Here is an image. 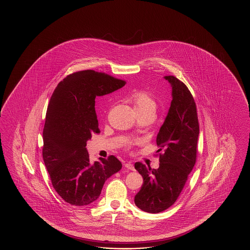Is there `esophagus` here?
Here are the masks:
<instances>
[{
  "label": "esophagus",
  "instance_id": "34e87169",
  "mask_svg": "<svg viewBox=\"0 0 250 250\" xmlns=\"http://www.w3.org/2000/svg\"><path fill=\"white\" fill-rule=\"evenodd\" d=\"M124 165H125V167H126L127 169H128V170H135V169H134V165H133L132 164L130 163V162H127V163H126V164H125Z\"/></svg>",
  "mask_w": 250,
  "mask_h": 250
}]
</instances>
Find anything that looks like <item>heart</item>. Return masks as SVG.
Here are the masks:
<instances>
[{"label": "heart", "mask_w": 250, "mask_h": 250, "mask_svg": "<svg viewBox=\"0 0 250 250\" xmlns=\"http://www.w3.org/2000/svg\"><path fill=\"white\" fill-rule=\"evenodd\" d=\"M131 100L138 113L154 112L157 109V104L154 97L146 91H137L131 95Z\"/></svg>", "instance_id": "b5f03b06"}]
</instances>
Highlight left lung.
Here are the masks:
<instances>
[{
    "mask_svg": "<svg viewBox=\"0 0 250 250\" xmlns=\"http://www.w3.org/2000/svg\"><path fill=\"white\" fill-rule=\"evenodd\" d=\"M165 79L171 86L172 100L156 138L157 152L165 153L160 154L157 170L135 164L144 182L134 201L139 209L150 213L163 212L175 203L197 158L199 125L195 100L181 80L174 76Z\"/></svg>",
    "mask_w": 250,
    "mask_h": 250,
    "instance_id": "8db88e82",
    "label": "left lung"
}]
</instances>
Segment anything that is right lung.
<instances>
[{"label": "right lung", "mask_w": 250, "mask_h": 250, "mask_svg": "<svg viewBox=\"0 0 250 250\" xmlns=\"http://www.w3.org/2000/svg\"><path fill=\"white\" fill-rule=\"evenodd\" d=\"M125 84L87 69L67 76L53 91L42 131V158L54 189L72 206L96 201L107 179L123 167L113 155L91 164L85 146L94 133H100L96 96L108 95Z\"/></svg>", "instance_id": "1"}]
</instances>
